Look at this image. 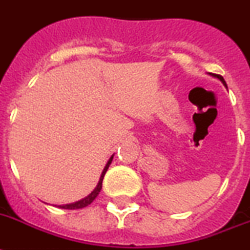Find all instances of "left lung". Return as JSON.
<instances>
[{
  "label": "left lung",
  "instance_id": "left-lung-1",
  "mask_svg": "<svg viewBox=\"0 0 250 250\" xmlns=\"http://www.w3.org/2000/svg\"><path fill=\"white\" fill-rule=\"evenodd\" d=\"M209 75H211V76H213V78H217V79L220 80V82H221V83L224 84L225 86H226V88H228V85H226V82H225V80H224V78H222L221 75H216V74H211V73H209Z\"/></svg>",
  "mask_w": 250,
  "mask_h": 250
}]
</instances>
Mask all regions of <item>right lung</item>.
Segmentation results:
<instances>
[{
  "label": "right lung",
  "instance_id": "obj_1",
  "mask_svg": "<svg viewBox=\"0 0 250 250\" xmlns=\"http://www.w3.org/2000/svg\"><path fill=\"white\" fill-rule=\"evenodd\" d=\"M112 158H113V154L110 157V160L107 161L106 166H104V168H103V171H102V174H101V177H100V181H98V184H97V187L94 188V190H93L89 195H86L85 198H83V199H80V201H78V202H74V203L62 204V206H57V207L63 208V209H80V208H84V207H86V206H89V204L92 203V202L94 201V199H96L97 195L100 194L101 189H102L103 177H104V174H106L107 170H108V167H110L111 162H112Z\"/></svg>",
  "mask_w": 250,
  "mask_h": 250
}]
</instances>
